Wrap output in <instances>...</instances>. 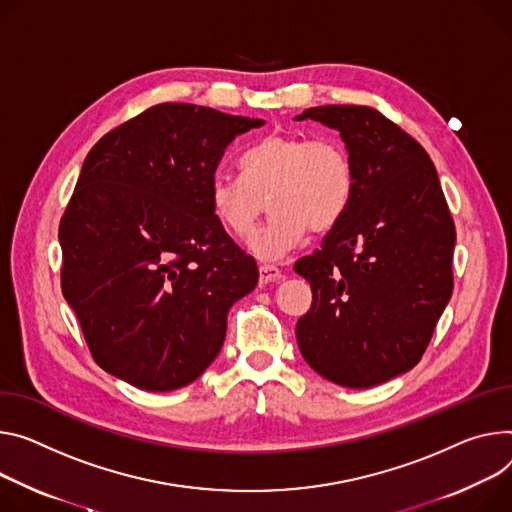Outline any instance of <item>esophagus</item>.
<instances>
[{"mask_svg": "<svg viewBox=\"0 0 512 512\" xmlns=\"http://www.w3.org/2000/svg\"><path fill=\"white\" fill-rule=\"evenodd\" d=\"M280 277H282V271L277 269L275 265H269V263L259 265V282H261V284L275 282V280H280Z\"/></svg>", "mask_w": 512, "mask_h": 512, "instance_id": "obj_1", "label": "esophagus"}]
</instances>
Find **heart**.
I'll return each instance as SVG.
<instances>
[{
  "label": "heart",
  "instance_id": "1",
  "mask_svg": "<svg viewBox=\"0 0 512 512\" xmlns=\"http://www.w3.org/2000/svg\"><path fill=\"white\" fill-rule=\"evenodd\" d=\"M241 167L243 177L214 173L210 206L228 235L245 239L267 200L271 214L249 241L251 253L265 261L294 249L306 230H333L353 200V161L333 136L271 132L245 151Z\"/></svg>",
  "mask_w": 512,
  "mask_h": 512
}]
</instances>
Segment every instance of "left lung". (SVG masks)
<instances>
[{
	"mask_svg": "<svg viewBox=\"0 0 512 512\" xmlns=\"http://www.w3.org/2000/svg\"><path fill=\"white\" fill-rule=\"evenodd\" d=\"M341 132L353 200L294 269L312 288L296 324L306 363L339 386L371 388L421 361L453 292L455 224L427 151L367 106H318L296 120Z\"/></svg>",
	"mask_w": 512,
	"mask_h": 512,
	"instance_id": "left-lung-1",
	"label": "left lung"
}]
</instances>
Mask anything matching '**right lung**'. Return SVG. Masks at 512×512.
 Here are the masks:
<instances>
[{"label": "right lung", "mask_w": 512, "mask_h": 512, "mask_svg": "<svg viewBox=\"0 0 512 512\" xmlns=\"http://www.w3.org/2000/svg\"><path fill=\"white\" fill-rule=\"evenodd\" d=\"M263 120L157 104L89 151L59 224L61 290L108 374L149 392L192 384L226 314L259 280L210 206L226 147Z\"/></svg>", "instance_id": "right-lung-1"}]
</instances>
